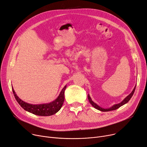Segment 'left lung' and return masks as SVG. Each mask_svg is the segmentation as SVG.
I'll return each mask as SVG.
<instances>
[{"label":"left lung","instance_id":"left-lung-1","mask_svg":"<svg viewBox=\"0 0 147 147\" xmlns=\"http://www.w3.org/2000/svg\"><path fill=\"white\" fill-rule=\"evenodd\" d=\"M135 88H136V86H135L134 87V89H133V91H132V92H131L129 95H128L125 99H124L121 102H120V103H119V104H115V105H113L112 107H111V108H102V107H100L98 106L96 104H95V102H93L92 100L91 99V97H90V96H89V94L88 95V98L89 102H90V104H91L95 108H96V109H98V110H99V111H100L107 112V111L115 110V109L119 108V107H121V106L123 105L124 104H127V103L128 102V101L130 100V99L131 98V97L132 96V95H133V94H134V92H135Z\"/></svg>","mask_w":147,"mask_h":147}]
</instances>
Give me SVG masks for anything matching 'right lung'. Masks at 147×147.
Returning <instances> with one entry per match:
<instances>
[{
    "instance_id": "add662e5",
    "label": "right lung",
    "mask_w": 147,
    "mask_h": 147,
    "mask_svg": "<svg viewBox=\"0 0 147 147\" xmlns=\"http://www.w3.org/2000/svg\"><path fill=\"white\" fill-rule=\"evenodd\" d=\"M66 88V85L63 87L58 98L52 102L38 105L30 104L24 102L16 95L13 87L12 91L17 102L25 111L39 116H50L56 114L61 109L64 102V93Z\"/></svg>"
}]
</instances>
